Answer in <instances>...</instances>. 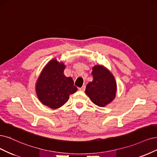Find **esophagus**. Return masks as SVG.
<instances>
[{"label":"esophagus","instance_id":"1","mask_svg":"<svg viewBox=\"0 0 157 157\" xmlns=\"http://www.w3.org/2000/svg\"><path fill=\"white\" fill-rule=\"evenodd\" d=\"M80 90H82V91H84V90H85V85H83V86H82V87L81 88H79V89Z\"/></svg>","mask_w":157,"mask_h":157}]
</instances>
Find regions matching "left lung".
Here are the masks:
<instances>
[{"mask_svg":"<svg viewBox=\"0 0 157 157\" xmlns=\"http://www.w3.org/2000/svg\"><path fill=\"white\" fill-rule=\"evenodd\" d=\"M93 80L86 86L85 93L92 102L104 107L114 99L117 85L113 75L102 66L97 65L93 68Z\"/></svg>","mask_w":157,"mask_h":157,"instance_id":"8db88e82","label":"left lung"}]
</instances>
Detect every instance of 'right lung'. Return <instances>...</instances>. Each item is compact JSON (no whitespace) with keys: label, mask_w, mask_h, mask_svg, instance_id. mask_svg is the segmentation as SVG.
<instances>
[{"label":"right lung","mask_w":157,"mask_h":157,"mask_svg":"<svg viewBox=\"0 0 157 157\" xmlns=\"http://www.w3.org/2000/svg\"><path fill=\"white\" fill-rule=\"evenodd\" d=\"M64 65L52 60L42 70L36 83L38 98L43 104L57 109L67 102L69 96L77 91L72 78L63 74Z\"/></svg>","instance_id":"right-lung-1"}]
</instances>
